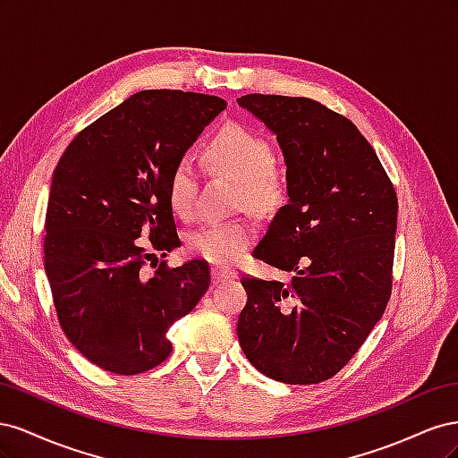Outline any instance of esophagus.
<instances>
[{"mask_svg": "<svg viewBox=\"0 0 458 458\" xmlns=\"http://www.w3.org/2000/svg\"><path fill=\"white\" fill-rule=\"evenodd\" d=\"M237 276H239L237 273L227 269V267H212V281H214V284L233 281V279H237Z\"/></svg>", "mask_w": 458, "mask_h": 458, "instance_id": "obj_1", "label": "esophagus"}]
</instances>
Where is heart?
I'll list each match as a JSON object with an SVG mask.
<instances>
[{"mask_svg": "<svg viewBox=\"0 0 458 458\" xmlns=\"http://www.w3.org/2000/svg\"><path fill=\"white\" fill-rule=\"evenodd\" d=\"M204 162L210 170L224 174L241 185V200L254 210H267L279 202L283 189L271 170L273 150L263 137L241 123H227L204 148ZM199 175L191 158L177 160L170 174L168 199L177 216L191 219L197 212ZM254 241V229L242 221L212 224L189 239L191 252L216 263L231 266Z\"/></svg>", "mask_w": 458, "mask_h": 458, "instance_id": "1", "label": "heart"}]
</instances>
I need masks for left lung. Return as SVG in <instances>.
Wrapping results in <instances>:
<instances>
[{
    "label": "left lung",
    "mask_w": 458,
    "mask_h": 458,
    "mask_svg": "<svg viewBox=\"0 0 458 458\" xmlns=\"http://www.w3.org/2000/svg\"><path fill=\"white\" fill-rule=\"evenodd\" d=\"M281 147L288 202L254 256L293 281L242 276L237 335L261 374L318 384L350 361L392 294L397 197L377 152L348 118L306 97L237 99Z\"/></svg>",
    "instance_id": "8db88e82"
}]
</instances>
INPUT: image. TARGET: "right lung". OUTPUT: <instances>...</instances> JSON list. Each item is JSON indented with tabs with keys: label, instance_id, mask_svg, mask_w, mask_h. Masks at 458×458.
I'll use <instances>...</instances> for the list:
<instances>
[{
	"label": "right lung",
	"instance_id": "add662e5",
	"mask_svg": "<svg viewBox=\"0 0 458 458\" xmlns=\"http://www.w3.org/2000/svg\"><path fill=\"white\" fill-rule=\"evenodd\" d=\"M225 106L192 91H140L80 131L55 168L46 275L66 338L93 365L126 377L160 365L170 327L210 286L200 259L143 267L182 246L170 174Z\"/></svg>",
	"mask_w": 458,
	"mask_h": 458
}]
</instances>
